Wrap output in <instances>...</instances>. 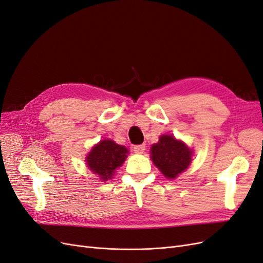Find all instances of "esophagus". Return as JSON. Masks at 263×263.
Wrapping results in <instances>:
<instances>
[{"label":"esophagus","mask_w":263,"mask_h":263,"mask_svg":"<svg viewBox=\"0 0 263 263\" xmlns=\"http://www.w3.org/2000/svg\"><path fill=\"white\" fill-rule=\"evenodd\" d=\"M145 149H146L145 144L134 146V151H135V153H136V154H142V153H144V151H145Z\"/></svg>","instance_id":"esophagus-1"}]
</instances>
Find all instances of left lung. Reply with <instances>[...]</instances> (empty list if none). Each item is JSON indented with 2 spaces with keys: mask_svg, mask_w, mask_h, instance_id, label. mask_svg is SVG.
Listing matches in <instances>:
<instances>
[{
  "mask_svg": "<svg viewBox=\"0 0 263 263\" xmlns=\"http://www.w3.org/2000/svg\"><path fill=\"white\" fill-rule=\"evenodd\" d=\"M151 159L164 177L174 179L191 163L192 151L172 135H162L151 147Z\"/></svg>",
  "mask_w": 263,
  "mask_h": 263,
  "instance_id": "left-lung-1",
  "label": "left lung"
}]
</instances>
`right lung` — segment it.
<instances>
[{"label":"right lung","mask_w":263,"mask_h":263,"mask_svg":"<svg viewBox=\"0 0 263 263\" xmlns=\"http://www.w3.org/2000/svg\"><path fill=\"white\" fill-rule=\"evenodd\" d=\"M128 150L112 140H102L95 146L86 158L87 166L98 174L100 179L106 181L113 177L115 169L121 166Z\"/></svg>","instance_id":"1"}]
</instances>
